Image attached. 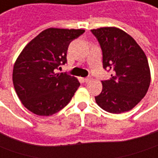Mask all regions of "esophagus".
Instances as JSON below:
<instances>
[{
  "label": "esophagus",
  "mask_w": 158,
  "mask_h": 158,
  "mask_svg": "<svg viewBox=\"0 0 158 158\" xmlns=\"http://www.w3.org/2000/svg\"><path fill=\"white\" fill-rule=\"evenodd\" d=\"M91 78H90V77H87V78H85V79H84V80H85V82H86V83H87V82H89V81H91Z\"/></svg>",
  "instance_id": "34e87169"
}]
</instances>
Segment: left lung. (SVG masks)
I'll use <instances>...</instances> for the list:
<instances>
[{
    "label": "left lung",
    "mask_w": 158,
    "mask_h": 158,
    "mask_svg": "<svg viewBox=\"0 0 158 158\" xmlns=\"http://www.w3.org/2000/svg\"><path fill=\"white\" fill-rule=\"evenodd\" d=\"M91 31L101 45L103 68L112 72L111 79L102 81V90L95 102L110 113L129 111L146 95L150 85L147 56L134 39L118 27Z\"/></svg>",
    "instance_id": "obj_1"
}]
</instances>
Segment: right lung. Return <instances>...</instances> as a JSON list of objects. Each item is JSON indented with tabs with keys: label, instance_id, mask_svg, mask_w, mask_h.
<instances>
[{
	"label": "right lung",
	"instance_id": "1",
	"mask_svg": "<svg viewBox=\"0 0 158 158\" xmlns=\"http://www.w3.org/2000/svg\"><path fill=\"white\" fill-rule=\"evenodd\" d=\"M83 29L48 28L24 48L14 64L12 80L22 104L35 115L48 117L70 102L80 86L77 78L56 69L66 63L70 42Z\"/></svg>",
	"mask_w": 158,
	"mask_h": 158
}]
</instances>
